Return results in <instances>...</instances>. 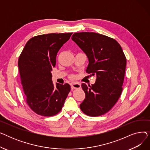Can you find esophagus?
Segmentation results:
<instances>
[{"label":"esophagus","mask_w":150,"mask_h":150,"mask_svg":"<svg viewBox=\"0 0 150 150\" xmlns=\"http://www.w3.org/2000/svg\"><path fill=\"white\" fill-rule=\"evenodd\" d=\"M81 88V84L78 83H74L71 84V88L73 89H80Z\"/></svg>","instance_id":"1"}]
</instances>
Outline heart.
<instances>
[{"label":"heart","mask_w":150,"mask_h":150,"mask_svg":"<svg viewBox=\"0 0 150 150\" xmlns=\"http://www.w3.org/2000/svg\"><path fill=\"white\" fill-rule=\"evenodd\" d=\"M74 76H71V78H73Z\"/></svg>","instance_id":"b5f03b06"}]
</instances>
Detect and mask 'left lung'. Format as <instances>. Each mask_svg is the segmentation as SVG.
<instances>
[{
	"instance_id": "left-lung-1",
	"label": "left lung",
	"mask_w": 150,
	"mask_h": 150,
	"mask_svg": "<svg viewBox=\"0 0 150 150\" xmlns=\"http://www.w3.org/2000/svg\"><path fill=\"white\" fill-rule=\"evenodd\" d=\"M72 39L89 59L86 72L97 75L94 84L81 85L86 97L80 109L89 116L103 115L112 109L122 93L127 65L125 55L119 42L103 35L75 33Z\"/></svg>"
}]
</instances>
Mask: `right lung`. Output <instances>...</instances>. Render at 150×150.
Here are the masks:
<instances>
[{
	"label": "right lung",
	"instance_id": "1",
	"mask_svg": "<svg viewBox=\"0 0 150 150\" xmlns=\"http://www.w3.org/2000/svg\"><path fill=\"white\" fill-rule=\"evenodd\" d=\"M72 33H49L31 38L18 59L21 84L28 106L36 114L51 117L61 111L70 86L52 80L51 71L56 64L61 47Z\"/></svg>",
	"mask_w": 150,
	"mask_h": 150
}]
</instances>
